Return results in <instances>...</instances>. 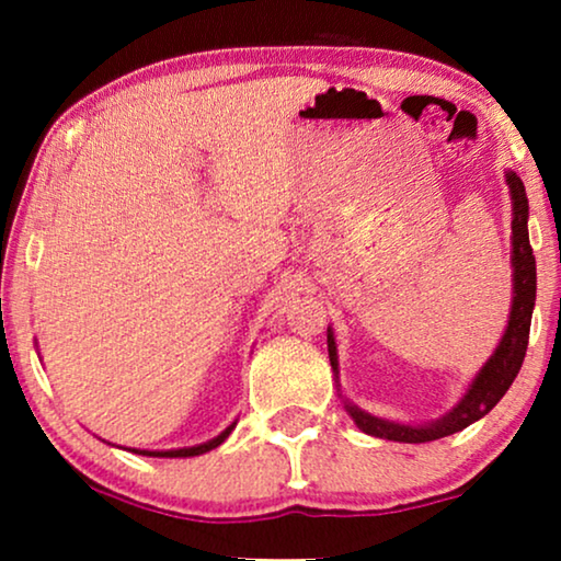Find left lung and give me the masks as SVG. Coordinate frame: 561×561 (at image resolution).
Segmentation results:
<instances>
[{
    "label": "left lung",
    "mask_w": 561,
    "mask_h": 561,
    "mask_svg": "<svg viewBox=\"0 0 561 561\" xmlns=\"http://www.w3.org/2000/svg\"><path fill=\"white\" fill-rule=\"evenodd\" d=\"M505 183L511 188V206H513V252H511V265H513V304H511V317L508 327L501 344H497L493 355L485 365L480 367V373L474 375V380L467 388L455 409L444 413L442 419L432 421V424H396V421L378 419L373 413H367L357 405L344 403V409L355 421L357 428H363L365 434L378 436V439L390 442H405V444H421V442H434L442 436L457 434L467 428L474 421L485 416L495 409V403L505 396V390L511 388V382L516 380V375L524 365L526 347H528V332H531V313L536 301V260L531 242H528V198L524 181L516 173H505ZM327 344H329V359H332V370L340 375V363H336V342L334 332L327 329Z\"/></svg>",
    "instance_id": "8db88e82"
}]
</instances>
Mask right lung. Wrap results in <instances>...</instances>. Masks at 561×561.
<instances>
[{
  "label": "right lung",
  "mask_w": 561,
  "mask_h": 561,
  "mask_svg": "<svg viewBox=\"0 0 561 561\" xmlns=\"http://www.w3.org/2000/svg\"><path fill=\"white\" fill-rule=\"evenodd\" d=\"M232 428H234V424H229L219 436H214V439L204 442V444H196V447L168 449V451H148V449H129V451H135V455H145V457H196V455H204V451H209V449H217L219 444L225 442L229 434H232Z\"/></svg>",
  "instance_id": "1"
}]
</instances>
